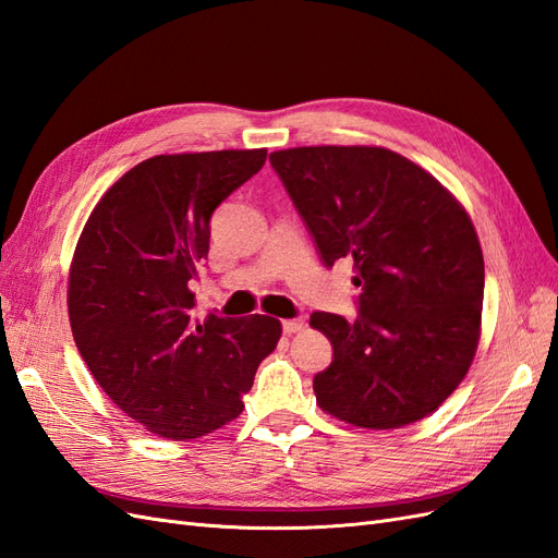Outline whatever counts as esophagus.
Listing matches in <instances>:
<instances>
[{
    "label": "esophagus",
    "instance_id": "34e87169",
    "mask_svg": "<svg viewBox=\"0 0 558 558\" xmlns=\"http://www.w3.org/2000/svg\"><path fill=\"white\" fill-rule=\"evenodd\" d=\"M301 329H304V320H301V317H294V320H284L282 323V331L288 333V337H290V333L301 331Z\"/></svg>",
    "mask_w": 558,
    "mask_h": 558
}]
</instances>
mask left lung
Instances as JSON below:
<instances>
[{
  "label": "left lung",
  "mask_w": 558,
  "mask_h": 558,
  "mask_svg": "<svg viewBox=\"0 0 558 558\" xmlns=\"http://www.w3.org/2000/svg\"><path fill=\"white\" fill-rule=\"evenodd\" d=\"M327 268L355 262L357 320L317 311L333 360L313 378L333 418L392 429L433 413L476 353L484 254L468 213L433 174L384 147L268 156Z\"/></svg>",
  "instance_id": "obj_1"
}]
</instances>
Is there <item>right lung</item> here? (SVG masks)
I'll use <instances>...</instances> for the list:
<instances>
[{"label": "right lung", "mask_w": 558, "mask_h": 558, "mask_svg": "<svg viewBox=\"0 0 558 558\" xmlns=\"http://www.w3.org/2000/svg\"><path fill=\"white\" fill-rule=\"evenodd\" d=\"M264 161L266 149L147 158L111 184L76 243L68 311L78 353L109 400L158 437L198 439L241 416L280 339L268 315L198 320L191 292L213 213Z\"/></svg>", "instance_id": "1"}]
</instances>
